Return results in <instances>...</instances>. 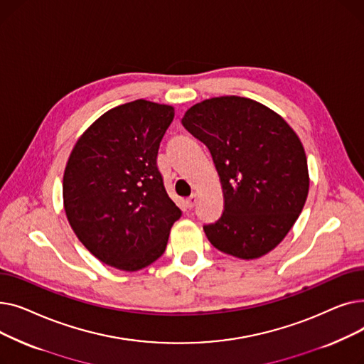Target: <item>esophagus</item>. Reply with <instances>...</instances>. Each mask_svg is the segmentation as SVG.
<instances>
[{
  "label": "esophagus",
  "mask_w": 364,
  "mask_h": 364,
  "mask_svg": "<svg viewBox=\"0 0 364 364\" xmlns=\"http://www.w3.org/2000/svg\"><path fill=\"white\" fill-rule=\"evenodd\" d=\"M196 202H198V195L193 193L192 196L186 199V206H187L188 209H192V208L196 205Z\"/></svg>",
  "instance_id": "34e87169"
}]
</instances>
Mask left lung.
Segmentation results:
<instances>
[{
	"mask_svg": "<svg viewBox=\"0 0 364 364\" xmlns=\"http://www.w3.org/2000/svg\"><path fill=\"white\" fill-rule=\"evenodd\" d=\"M183 127L209 149L224 209L203 225L218 251L255 259L289 233L309 196L304 146L279 113L252 99L221 95L193 105Z\"/></svg>",
	"mask_w": 364,
	"mask_h": 364,
	"instance_id": "left-lung-1",
	"label": "left lung"
}]
</instances>
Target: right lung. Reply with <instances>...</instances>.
Instances as JSON below:
<instances>
[{
  "label": "right lung",
  "mask_w": 364,
  "mask_h": 364,
  "mask_svg": "<svg viewBox=\"0 0 364 364\" xmlns=\"http://www.w3.org/2000/svg\"><path fill=\"white\" fill-rule=\"evenodd\" d=\"M174 107L144 99L105 112L76 140L63 174L73 233L102 262L139 272L155 262L181 211L156 156Z\"/></svg>",
  "instance_id": "right-lung-1"
}]
</instances>
